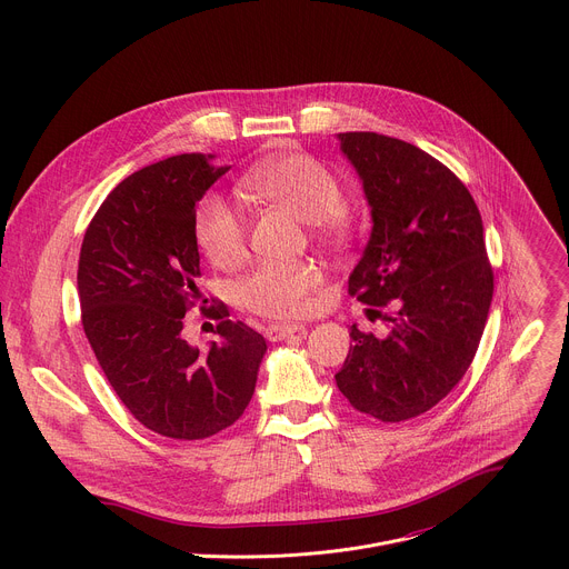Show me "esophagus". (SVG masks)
<instances>
[{"mask_svg": "<svg viewBox=\"0 0 569 569\" xmlns=\"http://www.w3.org/2000/svg\"><path fill=\"white\" fill-rule=\"evenodd\" d=\"M303 333H306V327H301V323H270L266 329V338L270 342H281V340H288L290 336H303Z\"/></svg>", "mask_w": 569, "mask_h": 569, "instance_id": "34e87169", "label": "esophagus"}]
</instances>
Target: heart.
Wrapping results in <instances>:
<instances>
[{
	"label": "heart",
	"instance_id": "b5f03b06",
	"mask_svg": "<svg viewBox=\"0 0 569 569\" xmlns=\"http://www.w3.org/2000/svg\"><path fill=\"white\" fill-rule=\"evenodd\" d=\"M242 189L292 209L312 231L333 242H347L353 224L342 211L345 193L336 176L317 159L292 152L270 157L257 164ZM193 231L200 250L220 268L236 266L246 254L248 218L220 193H204L196 207ZM321 283V268L315 261H266L236 286L242 308L272 319L297 317L308 308V295Z\"/></svg>",
	"mask_w": 569,
	"mask_h": 569
}]
</instances>
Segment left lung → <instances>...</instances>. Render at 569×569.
Listing matches in <instances>:
<instances>
[{
  "mask_svg": "<svg viewBox=\"0 0 569 569\" xmlns=\"http://www.w3.org/2000/svg\"><path fill=\"white\" fill-rule=\"evenodd\" d=\"M338 139L373 222L349 295L385 308L389 333L351 327L336 382L358 412L408 421L446 398L477 353L493 299L483 224L461 180L415 143L378 132Z\"/></svg>",
  "mask_w": 569,
  "mask_h": 569,
  "instance_id": "1",
  "label": "left lung"
}]
</instances>
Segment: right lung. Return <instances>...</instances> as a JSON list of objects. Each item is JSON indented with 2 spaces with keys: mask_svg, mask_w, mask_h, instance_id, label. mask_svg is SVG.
<instances>
[{
  "mask_svg": "<svg viewBox=\"0 0 569 569\" xmlns=\"http://www.w3.org/2000/svg\"><path fill=\"white\" fill-rule=\"evenodd\" d=\"M213 154L161 159L126 178L92 218L78 261L83 329L112 389L148 430L180 441L218 435L246 412L268 345L213 312L218 342L182 338L198 297L196 204L229 167Z\"/></svg>",
  "mask_w": 569,
  "mask_h": 569,
  "instance_id": "right-lung-1",
  "label": "right lung"
}]
</instances>
